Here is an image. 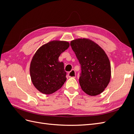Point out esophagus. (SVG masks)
I'll return each mask as SVG.
<instances>
[{
	"mask_svg": "<svg viewBox=\"0 0 134 134\" xmlns=\"http://www.w3.org/2000/svg\"><path fill=\"white\" fill-rule=\"evenodd\" d=\"M68 75L69 77H70V78H75L76 76L75 71L74 70H71L70 72H68Z\"/></svg>",
	"mask_w": 134,
	"mask_h": 134,
	"instance_id": "34e87169",
	"label": "esophagus"
}]
</instances>
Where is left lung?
<instances>
[{"label":"left lung","instance_id":"1","mask_svg":"<svg viewBox=\"0 0 134 134\" xmlns=\"http://www.w3.org/2000/svg\"><path fill=\"white\" fill-rule=\"evenodd\" d=\"M70 46L81 66L79 84L87 94H99L111 78V64L106 54L98 44L86 38L71 41Z\"/></svg>","mask_w":134,"mask_h":134}]
</instances>
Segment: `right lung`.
Here are the masks:
<instances>
[{"instance_id": "1", "label": "right lung", "mask_w": 134, "mask_h": 134, "mask_svg": "<svg viewBox=\"0 0 134 134\" xmlns=\"http://www.w3.org/2000/svg\"><path fill=\"white\" fill-rule=\"evenodd\" d=\"M69 47L68 42L52 41L43 44L36 51L30 70L32 82L40 92L52 94L65 82L66 72L59 57Z\"/></svg>"}]
</instances>
